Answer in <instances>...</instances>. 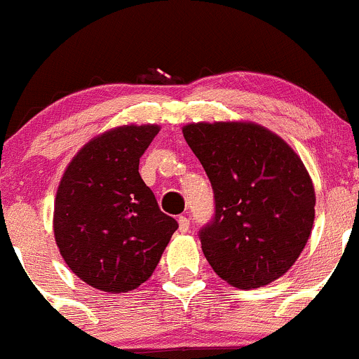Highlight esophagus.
<instances>
[{
	"mask_svg": "<svg viewBox=\"0 0 359 359\" xmlns=\"http://www.w3.org/2000/svg\"><path fill=\"white\" fill-rule=\"evenodd\" d=\"M178 224H180V231L181 233H187L190 230V219L187 216H180L178 217Z\"/></svg>",
	"mask_w": 359,
	"mask_h": 359,
	"instance_id": "esophagus-1",
	"label": "esophagus"
}]
</instances>
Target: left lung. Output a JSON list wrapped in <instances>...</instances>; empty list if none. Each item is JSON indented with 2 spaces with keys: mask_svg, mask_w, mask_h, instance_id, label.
<instances>
[{
  "mask_svg": "<svg viewBox=\"0 0 359 359\" xmlns=\"http://www.w3.org/2000/svg\"><path fill=\"white\" fill-rule=\"evenodd\" d=\"M183 136L214 190V217L198 231L205 259L238 289L280 278L315 221V188L299 155L254 123L188 124Z\"/></svg>",
  "mask_w": 359,
  "mask_h": 359,
  "instance_id": "obj_1",
  "label": "left lung"
}]
</instances>
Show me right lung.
I'll return each mask as SVG.
<instances>
[{"label":"right lung","mask_w":359,"mask_h":359,"mask_svg":"<svg viewBox=\"0 0 359 359\" xmlns=\"http://www.w3.org/2000/svg\"><path fill=\"white\" fill-rule=\"evenodd\" d=\"M158 126H121L70 161L55 198L53 231L67 266L103 292H129L152 276L178 230L140 176Z\"/></svg>","instance_id":"right-lung-1"}]
</instances>
